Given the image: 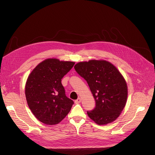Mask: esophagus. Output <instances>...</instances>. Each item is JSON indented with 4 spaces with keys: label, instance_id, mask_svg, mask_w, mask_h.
<instances>
[{
    "label": "esophagus",
    "instance_id": "obj_1",
    "mask_svg": "<svg viewBox=\"0 0 155 155\" xmlns=\"http://www.w3.org/2000/svg\"><path fill=\"white\" fill-rule=\"evenodd\" d=\"M81 98H79V97H78V99L76 100V101H75V103H76V104H79V103H80L81 102Z\"/></svg>",
    "mask_w": 155,
    "mask_h": 155
}]
</instances>
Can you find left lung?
I'll list each match as a JSON object with an SVG mask.
<instances>
[{"mask_svg":"<svg viewBox=\"0 0 155 155\" xmlns=\"http://www.w3.org/2000/svg\"><path fill=\"white\" fill-rule=\"evenodd\" d=\"M78 74L87 81L96 101V107L87 114L97 125L116 120L125 106L127 85L115 66L105 60H90L74 66Z\"/></svg>","mask_w":155,"mask_h":155,"instance_id":"8db88e82","label":"left lung"}]
</instances>
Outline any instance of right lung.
Masks as SVG:
<instances>
[{"label": "right lung", "mask_w": 155, "mask_h": 155, "mask_svg": "<svg viewBox=\"0 0 155 155\" xmlns=\"http://www.w3.org/2000/svg\"><path fill=\"white\" fill-rule=\"evenodd\" d=\"M75 63L47 59L32 70L27 79L25 95L28 105L41 122L55 125L71 110L74 101L65 95L61 79Z\"/></svg>", "instance_id": "add662e5"}]
</instances>
